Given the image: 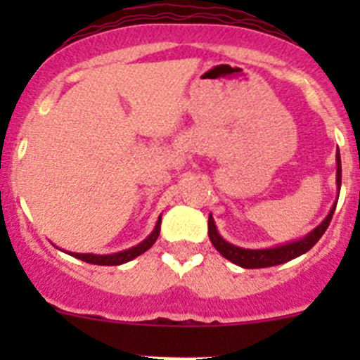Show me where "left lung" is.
<instances>
[{
  "instance_id": "left-lung-1",
  "label": "left lung",
  "mask_w": 360,
  "mask_h": 360,
  "mask_svg": "<svg viewBox=\"0 0 360 360\" xmlns=\"http://www.w3.org/2000/svg\"><path fill=\"white\" fill-rule=\"evenodd\" d=\"M336 186H338V191H340V188H341L340 151L336 153ZM336 203H338V200L335 202V205L331 207V210H329V214L326 216V219L322 221L319 226H315L310 233H307L304 237L297 238V240L285 242V244L275 245V248H270V249H244V248H238V245H233V244H230V242H226L223 237H221L219 231H217L212 214H209V238L221 256L226 257V259H230L231 263L238 264V266H242V268L277 266V264L288 263V261L294 259V257L308 252V250L317 244L319 238L324 235V231L328 230L329 223H331L333 214H335V209H336Z\"/></svg>"
}]
</instances>
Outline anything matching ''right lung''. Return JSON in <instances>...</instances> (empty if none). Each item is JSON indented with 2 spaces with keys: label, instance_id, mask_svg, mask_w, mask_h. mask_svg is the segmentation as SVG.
<instances>
[{
  "label": "right lung",
  "instance_id": "add662e5",
  "mask_svg": "<svg viewBox=\"0 0 360 360\" xmlns=\"http://www.w3.org/2000/svg\"><path fill=\"white\" fill-rule=\"evenodd\" d=\"M160 224H162V216L158 217L157 224H155L153 231H151L150 235H148L146 238H144L141 244L134 245V248L130 249H125L122 250V252H112V254H79V252H68L69 256L76 257V259H82L85 261V263H90V264H101V266H116V264H123L127 263V261H132L134 257L141 256L143 252H146L148 249L151 248V245L157 242L158 235H160Z\"/></svg>",
  "mask_w": 360,
  "mask_h": 360
}]
</instances>
